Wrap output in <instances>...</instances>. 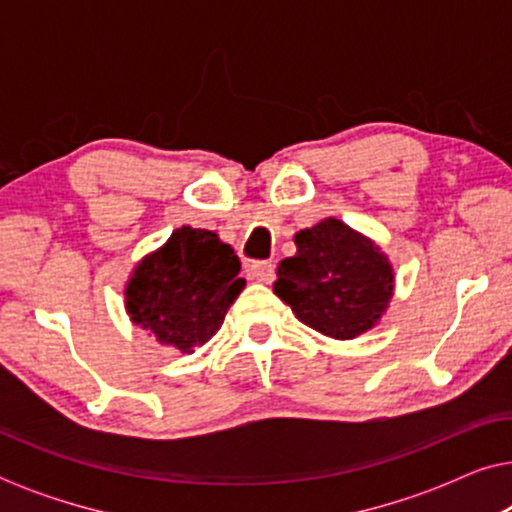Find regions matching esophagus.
Listing matches in <instances>:
<instances>
[{"mask_svg":"<svg viewBox=\"0 0 512 512\" xmlns=\"http://www.w3.org/2000/svg\"><path fill=\"white\" fill-rule=\"evenodd\" d=\"M249 275L254 277L256 282L270 284L272 279H275V265L265 263V261H256V263L249 265Z\"/></svg>","mask_w":512,"mask_h":512,"instance_id":"esophagus-1","label":"esophagus"}]
</instances>
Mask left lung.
<instances>
[{
	"mask_svg": "<svg viewBox=\"0 0 512 512\" xmlns=\"http://www.w3.org/2000/svg\"><path fill=\"white\" fill-rule=\"evenodd\" d=\"M272 289L305 326L335 340L373 328L394 296V268L370 237L340 219H324L293 237Z\"/></svg>",
	"mask_w": 512,
	"mask_h": 512,
	"instance_id": "1",
	"label": "left lung"
}]
</instances>
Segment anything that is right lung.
<instances>
[{
  "mask_svg": "<svg viewBox=\"0 0 512 512\" xmlns=\"http://www.w3.org/2000/svg\"><path fill=\"white\" fill-rule=\"evenodd\" d=\"M244 284L230 244L212 230L181 226L132 270L125 310L160 345L191 354L219 331Z\"/></svg>",
  "mask_w": 512,
  "mask_h": 512,
  "instance_id": "add662e5",
  "label": "right lung"
}]
</instances>
